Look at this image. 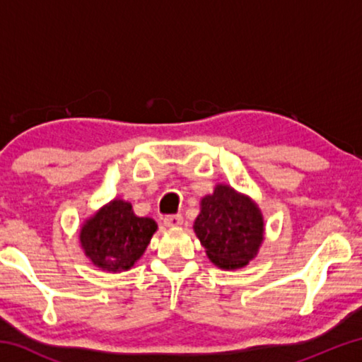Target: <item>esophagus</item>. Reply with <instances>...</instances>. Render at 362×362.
<instances>
[{
	"label": "esophagus",
	"mask_w": 362,
	"mask_h": 362,
	"mask_svg": "<svg viewBox=\"0 0 362 362\" xmlns=\"http://www.w3.org/2000/svg\"><path fill=\"white\" fill-rule=\"evenodd\" d=\"M183 223V217L180 214H173V216L164 217V225L166 226H180Z\"/></svg>",
	"instance_id": "obj_1"
}]
</instances>
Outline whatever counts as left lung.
I'll use <instances>...</instances> for the list:
<instances>
[{
  "mask_svg": "<svg viewBox=\"0 0 362 362\" xmlns=\"http://www.w3.org/2000/svg\"><path fill=\"white\" fill-rule=\"evenodd\" d=\"M194 233L217 267L236 269L247 265L263 241V218L252 201L226 185H217L201 199Z\"/></svg>",
  "mask_w": 362,
  "mask_h": 362,
  "instance_id": "8db88e82",
  "label": "left lung"
}]
</instances>
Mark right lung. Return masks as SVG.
I'll list each match as a JSON object with an SVG mask.
<instances>
[{
    "label": "right lung",
    "mask_w": 362,
    "mask_h": 362,
    "mask_svg": "<svg viewBox=\"0 0 362 362\" xmlns=\"http://www.w3.org/2000/svg\"><path fill=\"white\" fill-rule=\"evenodd\" d=\"M158 225L150 217H137L132 206L115 199L83 225L79 241L86 255L107 272H127L134 267Z\"/></svg>",
    "instance_id": "obj_1"
}]
</instances>
